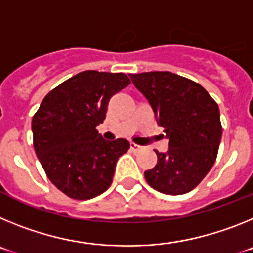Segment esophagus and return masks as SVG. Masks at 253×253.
<instances>
[{
    "instance_id": "esophagus-1",
    "label": "esophagus",
    "mask_w": 253,
    "mask_h": 253,
    "mask_svg": "<svg viewBox=\"0 0 253 253\" xmlns=\"http://www.w3.org/2000/svg\"><path fill=\"white\" fill-rule=\"evenodd\" d=\"M130 148L133 149L134 152H139V151H142V147L138 146V144H135V143H130Z\"/></svg>"
}]
</instances>
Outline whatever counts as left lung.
<instances>
[{
	"label": "left lung",
	"mask_w": 253,
	"mask_h": 253,
	"mask_svg": "<svg viewBox=\"0 0 253 253\" xmlns=\"http://www.w3.org/2000/svg\"><path fill=\"white\" fill-rule=\"evenodd\" d=\"M133 84L165 129L169 149L144 172L147 182L166 195H182L198 186L215 162L222 139L220 113L204 87L171 72L130 75Z\"/></svg>",
	"instance_id": "8db88e82"
}]
</instances>
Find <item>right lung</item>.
Returning a JSON list of instances; mask_svg holds the SVG:
<instances>
[{
    "label": "right lung",
    "mask_w": 253,
    "mask_h": 253,
    "mask_svg": "<svg viewBox=\"0 0 253 253\" xmlns=\"http://www.w3.org/2000/svg\"><path fill=\"white\" fill-rule=\"evenodd\" d=\"M130 84L125 73L84 71L51 90L33 118L34 149L51 184L67 196L88 200L110 187L126 139L105 140L96 126L111 96Z\"/></svg>",
    "instance_id": "obj_1"
}]
</instances>
